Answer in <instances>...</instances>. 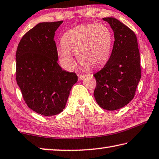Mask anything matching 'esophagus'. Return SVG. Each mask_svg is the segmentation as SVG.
Masks as SVG:
<instances>
[{
  "label": "esophagus",
  "mask_w": 159,
  "mask_h": 159,
  "mask_svg": "<svg viewBox=\"0 0 159 159\" xmlns=\"http://www.w3.org/2000/svg\"><path fill=\"white\" fill-rule=\"evenodd\" d=\"M78 76H79V79L80 80L84 79V78L85 77V75H83V74H79L78 75Z\"/></svg>",
  "instance_id": "esophagus-1"
}]
</instances>
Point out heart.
<instances>
[{
    "label": "heart",
    "instance_id": "b5f03b06",
    "mask_svg": "<svg viewBox=\"0 0 159 159\" xmlns=\"http://www.w3.org/2000/svg\"><path fill=\"white\" fill-rule=\"evenodd\" d=\"M112 44L111 31L105 25L91 24L68 30L57 52L65 64L71 67L76 54L78 60L88 70L99 67L108 61Z\"/></svg>",
    "mask_w": 159,
    "mask_h": 159
}]
</instances>
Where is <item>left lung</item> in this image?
<instances>
[{"label":"left lung","instance_id":"left-lung-1","mask_svg":"<svg viewBox=\"0 0 159 159\" xmlns=\"http://www.w3.org/2000/svg\"><path fill=\"white\" fill-rule=\"evenodd\" d=\"M114 32L115 41L108 62L93 76L94 98L101 108L115 111L134 99L141 78L140 56L134 32L112 17L103 18Z\"/></svg>","mask_w":159,"mask_h":159}]
</instances>
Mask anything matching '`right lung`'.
<instances>
[{"mask_svg": "<svg viewBox=\"0 0 159 159\" xmlns=\"http://www.w3.org/2000/svg\"><path fill=\"white\" fill-rule=\"evenodd\" d=\"M62 21L39 23L25 33L16 52V80L25 103L33 111L52 116L65 108L77 82L74 72L57 63L55 32Z\"/></svg>", "mask_w": 159, "mask_h": 159, "instance_id": "right-lung-1", "label": "right lung"}]
</instances>
